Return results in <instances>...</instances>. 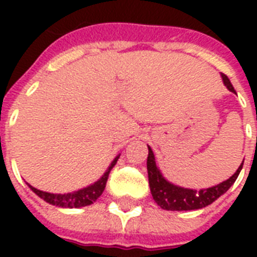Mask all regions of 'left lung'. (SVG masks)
<instances>
[{
  "mask_svg": "<svg viewBox=\"0 0 257 257\" xmlns=\"http://www.w3.org/2000/svg\"><path fill=\"white\" fill-rule=\"evenodd\" d=\"M221 77H223L224 85L231 92L236 93L229 78L225 74H221ZM148 151L147 169H148L151 193H152L153 200L156 201L157 205H160L163 209H167V211H192V209H200V208L207 207L231 188L243 168V163H241V165L235 172V175H232L228 180L217 184L215 187L195 191V189L177 187L175 184L167 181L164 176L161 175L160 169L157 168L155 155H153L151 147H148Z\"/></svg>",
  "mask_w": 257,
  "mask_h": 257,
  "instance_id": "obj_1",
  "label": "left lung"
}]
</instances>
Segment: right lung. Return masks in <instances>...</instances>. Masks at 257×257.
Here are the masks:
<instances>
[{
  "mask_svg": "<svg viewBox=\"0 0 257 257\" xmlns=\"http://www.w3.org/2000/svg\"><path fill=\"white\" fill-rule=\"evenodd\" d=\"M117 156L114 160L110 163L109 168L106 169L104 175L101 176L100 180H97L96 183L89 185L86 188H82V189H78L76 192H70V193H49V192L40 191L37 188L29 185V188L36 193L37 196H40L42 200H45L46 203L52 204V205H56V207H62V208H81L86 207V205H90L96 201L105 189V185H106V181H108L109 173L112 171V168L116 165L117 160H118Z\"/></svg>",
  "mask_w": 257,
  "mask_h": 257,
  "instance_id": "right-lung-1",
  "label": "right lung"
}]
</instances>
